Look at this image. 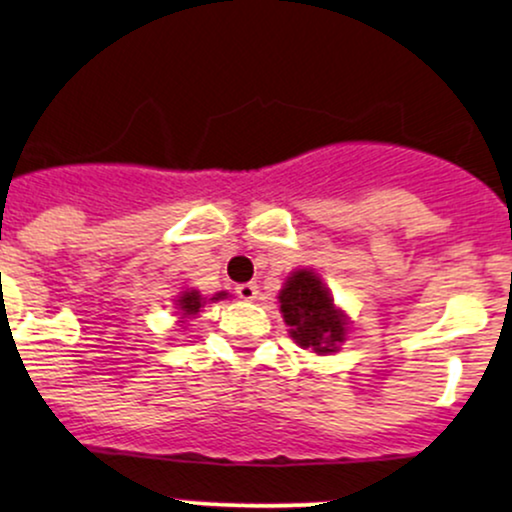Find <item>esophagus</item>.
<instances>
[{
  "label": "esophagus",
  "instance_id": "1",
  "mask_svg": "<svg viewBox=\"0 0 512 512\" xmlns=\"http://www.w3.org/2000/svg\"><path fill=\"white\" fill-rule=\"evenodd\" d=\"M235 294H238V299H243V301H255L257 294H260V286H257L255 282L238 284L235 286Z\"/></svg>",
  "mask_w": 512,
  "mask_h": 512
}]
</instances>
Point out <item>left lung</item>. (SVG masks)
<instances>
[{
  "mask_svg": "<svg viewBox=\"0 0 512 512\" xmlns=\"http://www.w3.org/2000/svg\"><path fill=\"white\" fill-rule=\"evenodd\" d=\"M279 303L296 345L328 355L345 340V316L333 306L323 282L308 269H299L286 279Z\"/></svg>",
  "mask_w": 512,
  "mask_h": 512,
  "instance_id": "8db88e82",
  "label": "left lung"
}]
</instances>
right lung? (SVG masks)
<instances>
[{
    "mask_svg": "<svg viewBox=\"0 0 512 512\" xmlns=\"http://www.w3.org/2000/svg\"><path fill=\"white\" fill-rule=\"evenodd\" d=\"M221 299H226V291L211 296L209 301H221ZM204 303L206 301L201 299L199 291H184V294L177 299V308L182 311V318H192V316H196V313H199V308L204 306Z\"/></svg>",
    "mask_w": 512,
    "mask_h": 512,
    "instance_id": "add662e5",
    "label": "right lung"
}]
</instances>
